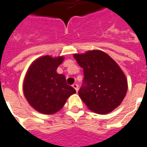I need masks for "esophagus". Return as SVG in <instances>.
<instances>
[{
	"mask_svg": "<svg viewBox=\"0 0 147 147\" xmlns=\"http://www.w3.org/2000/svg\"><path fill=\"white\" fill-rule=\"evenodd\" d=\"M72 86H73V88H74L75 90H76V92H78V84H74Z\"/></svg>",
	"mask_w": 147,
	"mask_h": 147,
	"instance_id": "1",
	"label": "esophagus"
}]
</instances>
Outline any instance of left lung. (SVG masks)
Returning <instances> with one entry per match:
<instances>
[{
  "mask_svg": "<svg viewBox=\"0 0 147 147\" xmlns=\"http://www.w3.org/2000/svg\"><path fill=\"white\" fill-rule=\"evenodd\" d=\"M84 69V81L78 92L88 108L99 114L113 111L121 103L128 90V81L117 63L99 50L74 54Z\"/></svg>",
  "mask_w": 147,
  "mask_h": 147,
  "instance_id": "left-lung-1",
  "label": "left lung"
}]
</instances>
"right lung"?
<instances>
[{
  "instance_id": "1",
  "label": "right lung",
  "mask_w": 147,
  "mask_h": 147,
  "mask_svg": "<svg viewBox=\"0 0 147 147\" xmlns=\"http://www.w3.org/2000/svg\"><path fill=\"white\" fill-rule=\"evenodd\" d=\"M64 57L45 55L29 67L23 83V93L31 107L45 114H53L63 107L66 99L76 93L66 77L56 72Z\"/></svg>"
}]
</instances>
